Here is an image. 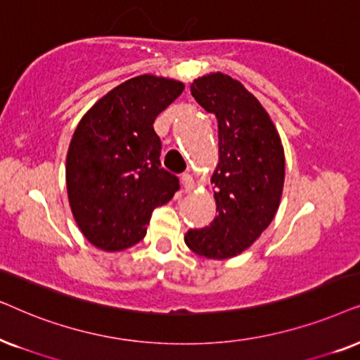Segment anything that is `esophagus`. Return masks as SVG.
I'll return each mask as SVG.
<instances>
[{
  "mask_svg": "<svg viewBox=\"0 0 360 360\" xmlns=\"http://www.w3.org/2000/svg\"><path fill=\"white\" fill-rule=\"evenodd\" d=\"M181 186H183V189L186 191V193H188V191H193L195 188L194 177L186 172V174L181 176Z\"/></svg>",
  "mask_w": 360,
  "mask_h": 360,
  "instance_id": "34e87169",
  "label": "esophagus"
}]
</instances>
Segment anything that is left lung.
Segmentation results:
<instances>
[{"label":"left lung","mask_w":360,"mask_h":360,"mask_svg":"<svg viewBox=\"0 0 360 360\" xmlns=\"http://www.w3.org/2000/svg\"><path fill=\"white\" fill-rule=\"evenodd\" d=\"M200 107L219 123V162L210 183L217 215L189 230L191 250L212 260L240 255L271 224L285 183V151L270 115L238 80L212 72L191 84Z\"/></svg>","instance_id":"8db88e82"}]
</instances>
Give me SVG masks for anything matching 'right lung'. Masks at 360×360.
Masks as SVG:
<instances>
[{"label":"right lung","mask_w":360,"mask_h":360,"mask_svg":"<svg viewBox=\"0 0 360 360\" xmlns=\"http://www.w3.org/2000/svg\"><path fill=\"white\" fill-rule=\"evenodd\" d=\"M174 79L143 74L103 95L77 124L65 161L69 205L94 247L120 252L146 236L153 210L179 179L162 169L153 123L183 94Z\"/></svg>","instance_id":"1"}]
</instances>
